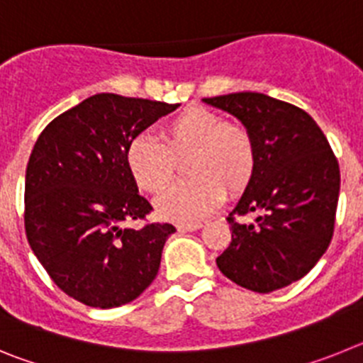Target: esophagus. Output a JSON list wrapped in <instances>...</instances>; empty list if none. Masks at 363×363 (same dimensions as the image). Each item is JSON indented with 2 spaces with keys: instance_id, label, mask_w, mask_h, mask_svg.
<instances>
[{
  "instance_id": "esophagus-1",
  "label": "esophagus",
  "mask_w": 363,
  "mask_h": 363,
  "mask_svg": "<svg viewBox=\"0 0 363 363\" xmlns=\"http://www.w3.org/2000/svg\"><path fill=\"white\" fill-rule=\"evenodd\" d=\"M198 229H201V223H179L178 225L179 233H192Z\"/></svg>"
}]
</instances>
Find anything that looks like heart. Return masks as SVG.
<instances>
[{"instance_id":"heart-1","label":"heart","mask_w":363,"mask_h":363,"mask_svg":"<svg viewBox=\"0 0 363 363\" xmlns=\"http://www.w3.org/2000/svg\"><path fill=\"white\" fill-rule=\"evenodd\" d=\"M189 156L193 179L162 191L154 205L163 220L196 223L220 205L223 191L238 194L256 171V147L249 130L205 107H189L167 121L162 142L150 134L133 138L125 162L140 189L158 192L170 179L174 160Z\"/></svg>"}]
</instances>
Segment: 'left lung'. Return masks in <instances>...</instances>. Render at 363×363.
<instances>
[{
    "instance_id": "1",
    "label": "left lung",
    "mask_w": 363,
    "mask_h": 363,
    "mask_svg": "<svg viewBox=\"0 0 363 363\" xmlns=\"http://www.w3.org/2000/svg\"><path fill=\"white\" fill-rule=\"evenodd\" d=\"M233 114L256 147V171L229 214L233 242L216 258L229 280L272 293L300 280L331 243L340 167L331 145L306 111L259 92L205 98ZM255 212V224L233 220Z\"/></svg>"
}]
</instances>
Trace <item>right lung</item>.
Instances as JSON below:
<instances>
[{"label": "right lung", "instance_id": "add662e5", "mask_svg": "<svg viewBox=\"0 0 363 363\" xmlns=\"http://www.w3.org/2000/svg\"><path fill=\"white\" fill-rule=\"evenodd\" d=\"M179 105L94 94L54 118L25 174V233L54 284L89 307L136 300L158 274L171 223L133 229L152 211L125 162L133 138Z\"/></svg>", "mask_w": 363, "mask_h": 363}]
</instances>
